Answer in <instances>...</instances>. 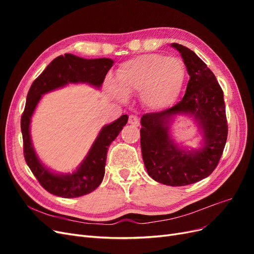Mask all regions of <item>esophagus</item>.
<instances>
[{"mask_svg":"<svg viewBox=\"0 0 254 254\" xmlns=\"http://www.w3.org/2000/svg\"><path fill=\"white\" fill-rule=\"evenodd\" d=\"M128 123L130 125H133V126H139L140 125V120L139 118L136 117V115H133L131 114L129 117V120H128Z\"/></svg>","mask_w":254,"mask_h":254,"instance_id":"34e87169","label":"esophagus"}]
</instances>
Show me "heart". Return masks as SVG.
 Listing matches in <instances>:
<instances>
[{
	"label": "heart",
	"instance_id": "b5f03b06",
	"mask_svg": "<svg viewBox=\"0 0 254 254\" xmlns=\"http://www.w3.org/2000/svg\"><path fill=\"white\" fill-rule=\"evenodd\" d=\"M118 86H111L112 94L120 99L141 93L146 107L165 110L178 99L186 78V68L179 58L148 54L122 64L117 72Z\"/></svg>",
	"mask_w": 254,
	"mask_h": 254
}]
</instances>
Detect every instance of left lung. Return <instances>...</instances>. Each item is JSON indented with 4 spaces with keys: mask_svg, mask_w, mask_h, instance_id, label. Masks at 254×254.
Instances as JSON below:
<instances>
[{
    "mask_svg": "<svg viewBox=\"0 0 254 254\" xmlns=\"http://www.w3.org/2000/svg\"><path fill=\"white\" fill-rule=\"evenodd\" d=\"M190 80L186 94L170 109L146 113L141 119V150L148 175L165 186L182 187L200 181L217 166L228 136L224 92L213 72L196 54L178 43ZM177 115L191 116L203 135L198 150L180 146L171 137Z\"/></svg>",
    "mask_w": 254,
    "mask_h": 254,
    "instance_id": "obj_1",
    "label": "left lung"
}]
</instances>
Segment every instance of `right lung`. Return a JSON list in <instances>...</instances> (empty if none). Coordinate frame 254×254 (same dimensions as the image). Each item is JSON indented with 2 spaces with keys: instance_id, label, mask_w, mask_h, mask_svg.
Returning a JSON list of instances; mask_svg holds the SVG:
<instances>
[{
  "instance_id": "right-lung-1",
  "label": "right lung",
  "mask_w": 254,
  "mask_h": 254,
  "mask_svg": "<svg viewBox=\"0 0 254 254\" xmlns=\"http://www.w3.org/2000/svg\"><path fill=\"white\" fill-rule=\"evenodd\" d=\"M114 61L109 58L84 59L72 54L58 56L35 79L27 93L24 112L21 118V131L24 158L30 171L49 193L64 198H76L93 191L105 175L107 151L128 121V115L104 126L82 162L72 174L52 172L38 158L30 137V122L38 103L48 92L68 83H88L101 89L107 73Z\"/></svg>"
}]
</instances>
